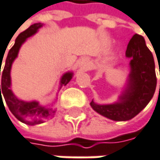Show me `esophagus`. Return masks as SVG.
<instances>
[{"label": "esophagus", "mask_w": 160, "mask_h": 160, "mask_svg": "<svg viewBox=\"0 0 160 160\" xmlns=\"http://www.w3.org/2000/svg\"><path fill=\"white\" fill-rule=\"evenodd\" d=\"M79 67L82 70H90L92 67V61L88 57H83L79 60Z\"/></svg>", "instance_id": "34e87169"}]
</instances>
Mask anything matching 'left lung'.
<instances>
[{
  "instance_id": "8db88e82",
  "label": "left lung",
  "mask_w": 160,
  "mask_h": 160,
  "mask_svg": "<svg viewBox=\"0 0 160 160\" xmlns=\"http://www.w3.org/2000/svg\"><path fill=\"white\" fill-rule=\"evenodd\" d=\"M125 56L130 59L131 70L119 101L112 104L91 102L95 112L113 121H127L138 115L152 99L157 86L154 58L144 37L134 35L127 45Z\"/></svg>"
}]
</instances>
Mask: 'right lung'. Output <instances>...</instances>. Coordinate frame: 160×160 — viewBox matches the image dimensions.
<instances>
[{
  "mask_svg": "<svg viewBox=\"0 0 160 160\" xmlns=\"http://www.w3.org/2000/svg\"><path fill=\"white\" fill-rule=\"evenodd\" d=\"M42 23H34L30 27H28L25 31L22 32L15 40V43L13 47L9 50L5 60V65L3 68V70L2 73V84L0 85V100L1 102L3 100L2 96L4 97L5 102L9 107L12 113L22 123L29 124V125H35L38 123H44L45 121L50 119L53 117L55 111L51 107H45L39 104L38 102H24L22 100H19L11 89V68L13 60L18 56V52L22 45V43L26 40V38L35 35L37 30L42 26ZM1 67L2 59H0ZM72 72H67L65 73L60 80V86L67 85L70 80L72 79ZM3 103V102H2Z\"/></svg>",
  "mask_w": 160,
  "mask_h": 160,
  "instance_id": "obj_1",
  "label": "right lung"
}]
</instances>
